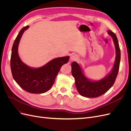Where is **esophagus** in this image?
Returning a JSON list of instances; mask_svg holds the SVG:
<instances>
[{
  "label": "esophagus",
  "mask_w": 131,
  "mask_h": 131,
  "mask_svg": "<svg viewBox=\"0 0 131 131\" xmlns=\"http://www.w3.org/2000/svg\"><path fill=\"white\" fill-rule=\"evenodd\" d=\"M77 59H78L77 55L75 54H73L71 55L70 57V61L72 62V61L77 60Z\"/></svg>",
  "instance_id": "esophagus-1"
}]
</instances>
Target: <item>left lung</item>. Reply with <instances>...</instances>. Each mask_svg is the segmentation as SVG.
I'll use <instances>...</instances> for the list:
<instances>
[{
    "label": "left lung",
    "mask_w": 131,
    "mask_h": 131,
    "mask_svg": "<svg viewBox=\"0 0 131 131\" xmlns=\"http://www.w3.org/2000/svg\"><path fill=\"white\" fill-rule=\"evenodd\" d=\"M108 34L112 38L116 51L114 64L110 72L99 80H93L87 77L81 65L77 62L72 63V74L75 79V86L79 93L87 98H95L107 92L114 85L119 69L121 52L116 35L110 30Z\"/></svg>",
    "instance_id": "1"
}]
</instances>
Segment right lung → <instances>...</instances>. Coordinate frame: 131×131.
Listing matches in <instances>:
<instances>
[{
    "instance_id": "add662e5",
    "label": "right lung",
    "mask_w": 131,
    "mask_h": 131,
    "mask_svg": "<svg viewBox=\"0 0 131 131\" xmlns=\"http://www.w3.org/2000/svg\"><path fill=\"white\" fill-rule=\"evenodd\" d=\"M29 26L23 27L15 40L12 47L10 66L13 77L17 84L28 92L43 93L52 86L61 67L69 61V56L54 58L39 68H33L23 63L18 48L23 33Z\"/></svg>"
}]
</instances>
